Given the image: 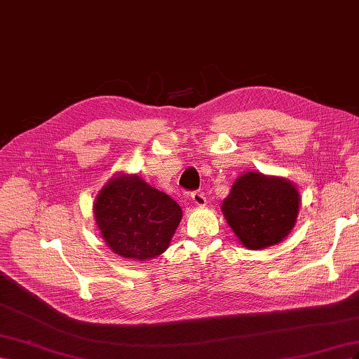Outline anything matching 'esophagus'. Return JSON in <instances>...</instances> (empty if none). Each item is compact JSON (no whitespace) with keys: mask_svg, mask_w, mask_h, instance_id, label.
Masks as SVG:
<instances>
[{"mask_svg":"<svg viewBox=\"0 0 359 359\" xmlns=\"http://www.w3.org/2000/svg\"><path fill=\"white\" fill-rule=\"evenodd\" d=\"M191 200H192V203L196 204V206H198V208L206 206V197H204L203 192H192V194H191Z\"/></svg>","mask_w":359,"mask_h":359,"instance_id":"esophagus-1","label":"esophagus"}]
</instances>
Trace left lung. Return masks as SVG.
<instances>
[{
  "label": "left lung",
  "mask_w": 359,
  "mask_h": 359,
  "mask_svg": "<svg viewBox=\"0 0 359 359\" xmlns=\"http://www.w3.org/2000/svg\"><path fill=\"white\" fill-rule=\"evenodd\" d=\"M299 206L301 196L294 183L247 171L234 180L221 212L245 248L263 250L289 236Z\"/></svg>",
  "instance_id": "left-lung-1"
}]
</instances>
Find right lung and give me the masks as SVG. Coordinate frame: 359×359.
Listing matches in <instances>:
<instances>
[{
	"label": "right lung",
	"mask_w": 359,
	"mask_h": 359,
	"mask_svg": "<svg viewBox=\"0 0 359 359\" xmlns=\"http://www.w3.org/2000/svg\"><path fill=\"white\" fill-rule=\"evenodd\" d=\"M93 215L102 239L121 259L146 262L165 252L182 209L137 174L118 171L96 196Z\"/></svg>",
	"instance_id": "add662e5"
}]
</instances>
